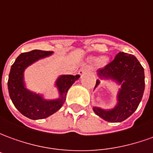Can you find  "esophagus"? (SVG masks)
Segmentation results:
<instances>
[{"mask_svg": "<svg viewBox=\"0 0 153 153\" xmlns=\"http://www.w3.org/2000/svg\"><path fill=\"white\" fill-rule=\"evenodd\" d=\"M89 71H90V67L83 66L80 69L79 71V74L80 75H83V74H85L88 73Z\"/></svg>", "mask_w": 153, "mask_h": 153, "instance_id": "34e87169", "label": "esophagus"}]
</instances>
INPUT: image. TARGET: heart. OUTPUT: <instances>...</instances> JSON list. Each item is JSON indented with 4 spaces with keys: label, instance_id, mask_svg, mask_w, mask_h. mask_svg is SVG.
<instances>
[{
    "label": "heart",
    "instance_id": "heart-1",
    "mask_svg": "<svg viewBox=\"0 0 153 153\" xmlns=\"http://www.w3.org/2000/svg\"><path fill=\"white\" fill-rule=\"evenodd\" d=\"M105 58H99L98 60H97V62H99V63H102V62H104L105 61Z\"/></svg>",
    "mask_w": 153,
    "mask_h": 153
}]
</instances>
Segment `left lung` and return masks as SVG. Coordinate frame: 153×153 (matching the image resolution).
<instances>
[{
  "label": "left lung",
  "mask_w": 153,
  "mask_h": 153,
  "mask_svg": "<svg viewBox=\"0 0 153 153\" xmlns=\"http://www.w3.org/2000/svg\"><path fill=\"white\" fill-rule=\"evenodd\" d=\"M97 74L100 79H112L121 87L114 108L104 110L94 106V112L106 121H124L134 112L141 102L145 88L143 68L134 55L119 52L111 62L97 70ZM99 83L97 79L94 88Z\"/></svg>",
  "instance_id": "8db88e82"
}]
</instances>
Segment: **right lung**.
I'll use <instances>...</instances> for the list:
<instances>
[{
	"label": "right lung",
	"mask_w": 153,
	"mask_h": 153,
	"mask_svg": "<svg viewBox=\"0 0 153 153\" xmlns=\"http://www.w3.org/2000/svg\"><path fill=\"white\" fill-rule=\"evenodd\" d=\"M52 51L33 50L20 54L12 65L9 74L8 90L10 97L22 115L31 120L47 118L56 112L66 98V93L79 75H60L56 81L60 97L55 100L44 99L42 95L37 94L25 88L24 72L30 65L40 59L51 56Z\"/></svg>",
	"instance_id": "right-lung-1"
}]
</instances>
